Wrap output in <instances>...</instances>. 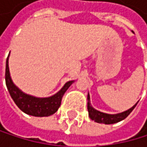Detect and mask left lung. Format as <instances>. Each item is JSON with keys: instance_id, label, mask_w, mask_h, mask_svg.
Masks as SVG:
<instances>
[{"instance_id": "obj_1", "label": "left lung", "mask_w": 147, "mask_h": 147, "mask_svg": "<svg viewBox=\"0 0 147 147\" xmlns=\"http://www.w3.org/2000/svg\"><path fill=\"white\" fill-rule=\"evenodd\" d=\"M87 109H88V113H89V117L91 119L96 123H105V124H112V123H115L120 122L131 114V112L134 109V108L137 106L138 102L131 108L129 109L122 112L120 114H115V115H109V114H106V113H102L100 112L98 110H96L95 109H93L92 105H91V101H90V95L88 93L87 95Z\"/></svg>"}]
</instances>
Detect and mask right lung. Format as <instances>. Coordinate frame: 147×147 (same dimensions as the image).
<instances>
[{
	"label": "right lung",
	"instance_id": "right-lung-1",
	"mask_svg": "<svg viewBox=\"0 0 147 147\" xmlns=\"http://www.w3.org/2000/svg\"><path fill=\"white\" fill-rule=\"evenodd\" d=\"M5 80H6V86L8 91L13 99L14 102L18 108L25 114L32 116H49L55 114L59 107L61 106V99L71 86L74 81L67 82L63 87L61 88L57 93L47 98H37L34 96L26 94L23 92L18 86H16L9 74V56L6 61V71H5Z\"/></svg>",
	"mask_w": 147,
	"mask_h": 147
}]
</instances>
